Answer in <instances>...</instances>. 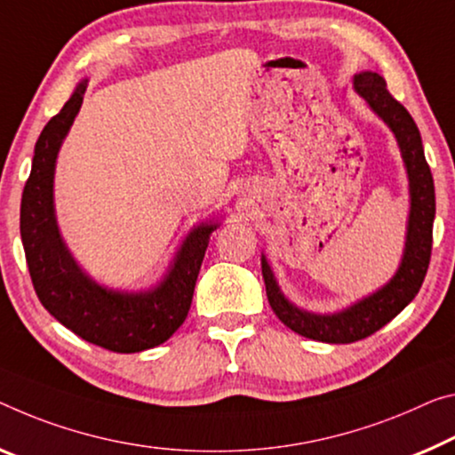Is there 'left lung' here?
<instances>
[{"label": "left lung", "mask_w": 455, "mask_h": 455, "mask_svg": "<svg viewBox=\"0 0 455 455\" xmlns=\"http://www.w3.org/2000/svg\"><path fill=\"white\" fill-rule=\"evenodd\" d=\"M354 91L393 132L398 150H401L404 171H407L409 218L404 250L396 272L379 291L355 300L346 309L335 313H313L300 309L284 297L267 256L262 254V276L272 311L295 333L309 339L325 341V344H352V341L368 338L387 325L388 321H393L421 289L423 278L429 268L433 243L435 187H433L429 164L425 160L417 124L409 111L388 93L387 81L379 73H355Z\"/></svg>", "instance_id": "obj_1"}]
</instances>
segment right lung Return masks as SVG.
<instances>
[{"label":"right lung","instance_id":"obj_1","mask_svg":"<svg viewBox=\"0 0 455 455\" xmlns=\"http://www.w3.org/2000/svg\"><path fill=\"white\" fill-rule=\"evenodd\" d=\"M85 89L87 79H83L34 146L32 171L20 207V234L34 291L44 309L89 344L134 354L164 344L183 325L209 235L220 228V220L193 226L164 276L150 289L117 291L93 281L67 248L54 212L57 158Z\"/></svg>","mask_w":455,"mask_h":455}]
</instances>
